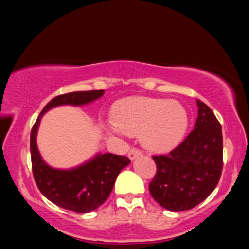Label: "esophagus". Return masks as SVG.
I'll use <instances>...</instances> for the list:
<instances>
[{"mask_svg": "<svg viewBox=\"0 0 249 249\" xmlns=\"http://www.w3.org/2000/svg\"><path fill=\"white\" fill-rule=\"evenodd\" d=\"M142 152L141 150H139V148L133 147V148H131L130 152H128V157H130L131 160H133V159H136L137 157L142 156Z\"/></svg>", "mask_w": 249, "mask_h": 249, "instance_id": "obj_1", "label": "esophagus"}]
</instances>
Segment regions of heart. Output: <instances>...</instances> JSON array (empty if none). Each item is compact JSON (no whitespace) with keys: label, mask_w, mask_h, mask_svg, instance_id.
<instances>
[{"label":"heart","mask_w":249,"mask_h":249,"mask_svg":"<svg viewBox=\"0 0 249 249\" xmlns=\"http://www.w3.org/2000/svg\"><path fill=\"white\" fill-rule=\"evenodd\" d=\"M113 132H141L142 142L153 151H170L181 142L188 115L178 102L157 98H126L113 108Z\"/></svg>","instance_id":"b5f03b06"}]
</instances>
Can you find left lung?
I'll return each instance as SVG.
<instances>
[{
    "mask_svg": "<svg viewBox=\"0 0 249 249\" xmlns=\"http://www.w3.org/2000/svg\"><path fill=\"white\" fill-rule=\"evenodd\" d=\"M194 128L174 150L153 156L157 172L148 185L152 198L168 211L192 210L213 192L222 172L221 125L213 111L196 101Z\"/></svg>",
    "mask_w": 249,
    "mask_h": 249,
    "instance_id": "obj_1",
    "label": "left lung"
}]
</instances>
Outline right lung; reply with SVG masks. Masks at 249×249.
I'll use <instances>...</instances> for the list:
<instances>
[{
  "mask_svg": "<svg viewBox=\"0 0 249 249\" xmlns=\"http://www.w3.org/2000/svg\"><path fill=\"white\" fill-rule=\"evenodd\" d=\"M103 93L104 90H92L57 96L45 105L31 128V167L37 187L57 206L77 213H88L102 206L110 196L119 172L131 160L125 156L104 153L72 170H55L48 166L39 156L36 145L37 128L41 117L50 108L65 104H88Z\"/></svg>",
  "mask_w": 249,
  "mask_h": 249,
  "instance_id": "obj_1",
  "label": "right lung"
}]
</instances>
